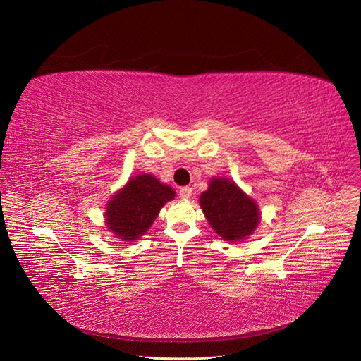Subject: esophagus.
<instances>
[{
    "label": "esophagus",
    "mask_w": 361,
    "mask_h": 361,
    "mask_svg": "<svg viewBox=\"0 0 361 361\" xmlns=\"http://www.w3.org/2000/svg\"><path fill=\"white\" fill-rule=\"evenodd\" d=\"M181 199H190L192 197V188L190 187H181L178 192Z\"/></svg>",
    "instance_id": "esophagus-1"
}]
</instances>
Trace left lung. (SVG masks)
<instances>
[{"label":"left lung","instance_id":"8db88e82","mask_svg":"<svg viewBox=\"0 0 361 361\" xmlns=\"http://www.w3.org/2000/svg\"><path fill=\"white\" fill-rule=\"evenodd\" d=\"M200 206L215 233L230 243L252 235L260 222L257 203L228 178H212Z\"/></svg>","mask_w":361,"mask_h":361}]
</instances>
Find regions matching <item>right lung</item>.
<instances>
[{
    "label": "right lung",
    "instance_id": "1",
    "mask_svg": "<svg viewBox=\"0 0 361 361\" xmlns=\"http://www.w3.org/2000/svg\"><path fill=\"white\" fill-rule=\"evenodd\" d=\"M174 196L173 188L150 174L130 178L106 204L108 230L123 241L139 240L154 224L161 207Z\"/></svg>",
    "mask_w": 361,
    "mask_h": 361
}]
</instances>
